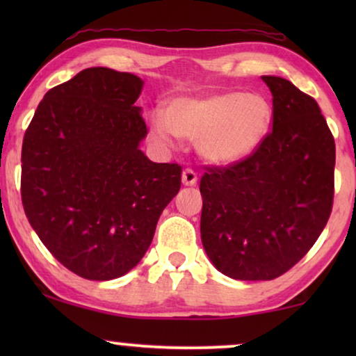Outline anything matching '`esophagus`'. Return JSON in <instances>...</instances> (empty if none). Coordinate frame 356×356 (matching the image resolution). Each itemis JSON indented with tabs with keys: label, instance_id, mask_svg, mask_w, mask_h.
Listing matches in <instances>:
<instances>
[{
	"label": "esophagus",
	"instance_id": "1",
	"mask_svg": "<svg viewBox=\"0 0 356 356\" xmlns=\"http://www.w3.org/2000/svg\"><path fill=\"white\" fill-rule=\"evenodd\" d=\"M181 179H183V184H186V186H193V184L197 183V173L194 172L193 168H184Z\"/></svg>",
	"mask_w": 356,
	"mask_h": 356
}]
</instances>
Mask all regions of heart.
Returning a JSON list of instances; mask_svg holds the SVG:
<instances>
[{
  "instance_id": "1",
  "label": "heart",
  "mask_w": 356,
  "mask_h": 356,
  "mask_svg": "<svg viewBox=\"0 0 356 356\" xmlns=\"http://www.w3.org/2000/svg\"><path fill=\"white\" fill-rule=\"evenodd\" d=\"M272 120L274 110L264 95L230 90L173 100L167 118L160 111L150 115L149 128L160 144H170L173 136L197 140L204 159L233 163L264 143Z\"/></svg>"
}]
</instances>
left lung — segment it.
Here are the masks:
<instances>
[{"label":"left lung","mask_w":356,"mask_h":356,"mask_svg":"<svg viewBox=\"0 0 356 356\" xmlns=\"http://www.w3.org/2000/svg\"><path fill=\"white\" fill-rule=\"evenodd\" d=\"M272 129L259 147L201 178V240L209 259L236 280H274L318 240L334 202L335 143L318 102L290 81L262 76Z\"/></svg>","instance_id":"left-lung-1"}]
</instances>
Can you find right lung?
<instances>
[{"mask_svg":"<svg viewBox=\"0 0 356 356\" xmlns=\"http://www.w3.org/2000/svg\"><path fill=\"white\" fill-rule=\"evenodd\" d=\"M140 77L87 67L53 87L24 134V212L47 250L87 280L133 269L160 213L181 188V165L155 163L139 143Z\"/></svg>","mask_w":356,"mask_h":356,"instance_id":"right-lung-1","label":"right lung"}]
</instances>
